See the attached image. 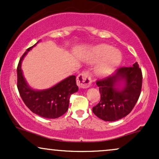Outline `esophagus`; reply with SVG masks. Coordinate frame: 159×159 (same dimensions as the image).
I'll list each match as a JSON object with an SVG mask.
<instances>
[{"label": "esophagus", "mask_w": 159, "mask_h": 159, "mask_svg": "<svg viewBox=\"0 0 159 159\" xmlns=\"http://www.w3.org/2000/svg\"><path fill=\"white\" fill-rule=\"evenodd\" d=\"M77 84L80 88H87L92 84V80L89 72L83 71L78 75L77 77Z\"/></svg>", "instance_id": "esophagus-1"}]
</instances>
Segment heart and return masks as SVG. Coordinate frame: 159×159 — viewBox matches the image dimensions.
Segmentation results:
<instances>
[{"label": "heart", "mask_w": 159, "mask_h": 159, "mask_svg": "<svg viewBox=\"0 0 159 159\" xmlns=\"http://www.w3.org/2000/svg\"><path fill=\"white\" fill-rule=\"evenodd\" d=\"M96 69L98 75L105 76L111 74L117 66L121 61V54L117 51H114L113 47L109 45H99L94 50L93 61H101Z\"/></svg>", "instance_id": "1"}]
</instances>
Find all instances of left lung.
<instances>
[{"instance_id":"obj_1","label":"left lung","mask_w":159,"mask_h":159,"mask_svg":"<svg viewBox=\"0 0 159 159\" xmlns=\"http://www.w3.org/2000/svg\"><path fill=\"white\" fill-rule=\"evenodd\" d=\"M124 80L123 89H117L116 83ZM141 69L138 63L133 66H123L116 69L114 75L98 79L100 102L93 107V112L105 121H116L128 115L136 105L142 88Z\"/></svg>"}]
</instances>
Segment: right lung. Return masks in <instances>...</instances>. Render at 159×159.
Wrapping results in <instances>:
<instances>
[{
    "label": "right lung",
    "mask_w": 159,
    "mask_h": 159,
    "mask_svg": "<svg viewBox=\"0 0 159 159\" xmlns=\"http://www.w3.org/2000/svg\"><path fill=\"white\" fill-rule=\"evenodd\" d=\"M34 46L27 49L18 64V90L23 102L33 113L42 117L55 119L66 112L71 95L78 90L76 77L75 75L69 76L48 90L36 91L30 89L23 77L21 63L25 54Z\"/></svg>",
    "instance_id": "obj_1"
}]
</instances>
